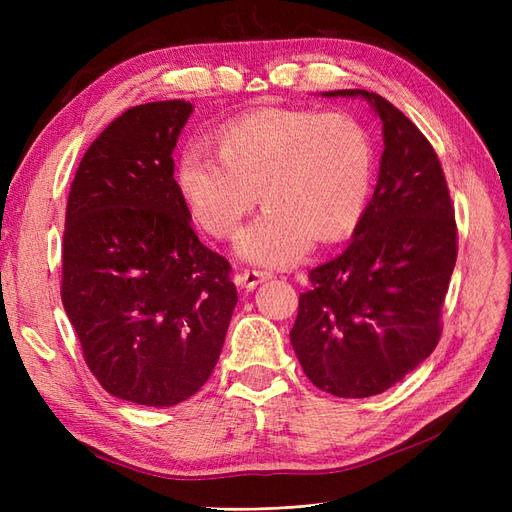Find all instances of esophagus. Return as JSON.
Masks as SVG:
<instances>
[{"label": "esophagus", "instance_id": "esophagus-1", "mask_svg": "<svg viewBox=\"0 0 512 512\" xmlns=\"http://www.w3.org/2000/svg\"><path fill=\"white\" fill-rule=\"evenodd\" d=\"M269 273L267 271H241V273H237L235 275V284L237 286H241V288H256L258 284H262V282H267L269 280Z\"/></svg>", "mask_w": 512, "mask_h": 512}]
</instances>
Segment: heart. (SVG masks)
Masks as SVG:
<instances>
[{
    "instance_id": "heart-1",
    "label": "heart",
    "mask_w": 512,
    "mask_h": 512,
    "mask_svg": "<svg viewBox=\"0 0 512 512\" xmlns=\"http://www.w3.org/2000/svg\"><path fill=\"white\" fill-rule=\"evenodd\" d=\"M215 153L198 147L179 153L177 192L194 224L215 239L230 237L260 196L267 209L235 245L252 265L290 267L314 237L322 243L348 237L367 209L374 149L350 115L307 108L243 115L215 134Z\"/></svg>"
}]
</instances>
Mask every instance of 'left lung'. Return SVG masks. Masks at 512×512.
<instances>
[{
	"label": "left lung",
	"mask_w": 512,
	"mask_h": 512,
	"mask_svg": "<svg viewBox=\"0 0 512 512\" xmlns=\"http://www.w3.org/2000/svg\"><path fill=\"white\" fill-rule=\"evenodd\" d=\"M382 121L374 196L344 254L309 271L290 331L318 389L337 397L384 393L421 365L440 339V309L457 260L455 211L436 151L389 100L365 89Z\"/></svg>",
	"instance_id": "8db88e82"
}]
</instances>
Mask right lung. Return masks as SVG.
Wrapping results in <instances>:
<instances>
[{
  "instance_id": "obj_1",
  "label": "right lung",
  "mask_w": 512,
  "mask_h": 512,
  "mask_svg": "<svg viewBox=\"0 0 512 512\" xmlns=\"http://www.w3.org/2000/svg\"><path fill=\"white\" fill-rule=\"evenodd\" d=\"M194 106L128 108L83 156L61 254V303L104 389L138 406L192 397L220 359L237 288L198 241L173 151Z\"/></svg>"
}]
</instances>
